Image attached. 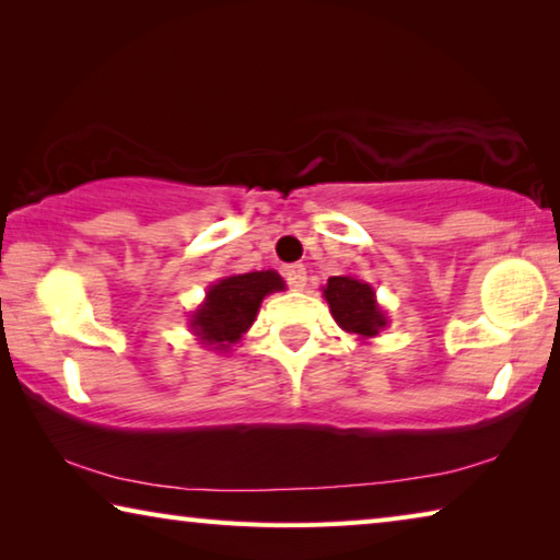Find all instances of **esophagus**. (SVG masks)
<instances>
[{
    "mask_svg": "<svg viewBox=\"0 0 560 560\" xmlns=\"http://www.w3.org/2000/svg\"><path fill=\"white\" fill-rule=\"evenodd\" d=\"M283 279H287L291 289L301 291L306 287V269H303L301 264H289V267H283Z\"/></svg>",
    "mask_w": 560,
    "mask_h": 560,
    "instance_id": "34e87169",
    "label": "esophagus"
}]
</instances>
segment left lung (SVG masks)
<instances>
[{
  "mask_svg": "<svg viewBox=\"0 0 560 560\" xmlns=\"http://www.w3.org/2000/svg\"><path fill=\"white\" fill-rule=\"evenodd\" d=\"M330 316L336 324L360 338H375L387 326L385 311L377 306L371 283L355 277H330L324 287Z\"/></svg>",
  "mask_w": 560,
  "mask_h": 560,
  "instance_id": "8db88e82",
  "label": "left lung"
}]
</instances>
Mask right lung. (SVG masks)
Returning <instances> with one entry per match:
<instances>
[{
  "label": "right lung",
  "instance_id": "right-lung-1",
  "mask_svg": "<svg viewBox=\"0 0 560 560\" xmlns=\"http://www.w3.org/2000/svg\"><path fill=\"white\" fill-rule=\"evenodd\" d=\"M283 289L287 283L271 269L220 279L207 289L200 308L189 318V328L205 348L230 350L254 324L264 296Z\"/></svg>",
  "mask_w": 560,
  "mask_h": 560
}]
</instances>
